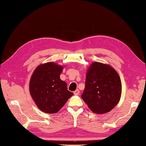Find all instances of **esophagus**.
Listing matches in <instances>:
<instances>
[{
	"instance_id": "1",
	"label": "esophagus",
	"mask_w": 146,
	"mask_h": 146,
	"mask_svg": "<svg viewBox=\"0 0 146 146\" xmlns=\"http://www.w3.org/2000/svg\"><path fill=\"white\" fill-rule=\"evenodd\" d=\"M80 93V91L79 90H76L75 91H74V94L75 95H78Z\"/></svg>"
}]
</instances>
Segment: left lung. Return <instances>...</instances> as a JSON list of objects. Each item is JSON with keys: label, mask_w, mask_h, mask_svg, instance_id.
Listing matches in <instances>:
<instances>
[{"label": "left lung", "mask_w": 146, "mask_h": 146, "mask_svg": "<svg viewBox=\"0 0 146 146\" xmlns=\"http://www.w3.org/2000/svg\"><path fill=\"white\" fill-rule=\"evenodd\" d=\"M121 94V82L110 65L95 62L86 74L82 99L95 113L109 112L117 105Z\"/></svg>", "instance_id": "obj_1"}]
</instances>
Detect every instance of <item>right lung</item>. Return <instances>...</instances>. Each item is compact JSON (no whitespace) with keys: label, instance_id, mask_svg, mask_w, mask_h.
<instances>
[{"label":"right lung","instance_id":"right-lung-1","mask_svg":"<svg viewBox=\"0 0 146 146\" xmlns=\"http://www.w3.org/2000/svg\"><path fill=\"white\" fill-rule=\"evenodd\" d=\"M63 67L54 62L41 64L33 73L29 92L38 108L46 113H55L74 94L67 83L60 79Z\"/></svg>","mask_w":146,"mask_h":146}]
</instances>
